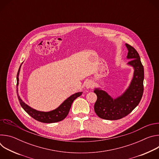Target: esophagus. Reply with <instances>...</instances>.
<instances>
[{
    "label": "esophagus",
    "instance_id": "34e87169",
    "mask_svg": "<svg viewBox=\"0 0 159 159\" xmlns=\"http://www.w3.org/2000/svg\"><path fill=\"white\" fill-rule=\"evenodd\" d=\"M93 86H94V84H93V83L91 81L89 80V81H87V82L85 83V87H86V89H87L93 88Z\"/></svg>",
    "mask_w": 159,
    "mask_h": 159
}]
</instances>
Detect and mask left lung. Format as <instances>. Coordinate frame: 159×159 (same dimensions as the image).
<instances>
[{"instance_id":"obj_1","label":"left lung","mask_w":159,"mask_h":159,"mask_svg":"<svg viewBox=\"0 0 159 159\" xmlns=\"http://www.w3.org/2000/svg\"><path fill=\"white\" fill-rule=\"evenodd\" d=\"M128 50V65L134 69L131 82L120 96L113 99L106 91L99 88L94 89L97 101L94 104V111L101 118L107 120L121 119L137 107L141 101L143 93L144 69L139 53L131 45L126 43Z\"/></svg>"}]
</instances>
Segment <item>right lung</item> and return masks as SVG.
<instances>
[{
    "instance_id": "add662e5",
    "label": "right lung",
    "mask_w": 159,
    "mask_h": 159,
    "mask_svg": "<svg viewBox=\"0 0 159 159\" xmlns=\"http://www.w3.org/2000/svg\"><path fill=\"white\" fill-rule=\"evenodd\" d=\"M20 66L21 65H20V67L18 70L17 74V86H18L19 85V74L20 72ZM17 89H18L17 88V98L21 107L23 108V109L33 118H34V120L39 122L44 123H56L65 119L68 115V114H69L72 104L74 102V101L77 98L80 96L82 94V92L77 93L70 96L69 98H68L65 101H64L60 105V106H58L55 109L48 111V112H43V111H39L34 109H33L30 106L27 105L25 102H24L21 99L20 96H19V94L17 93L18 91Z\"/></svg>"
}]
</instances>
